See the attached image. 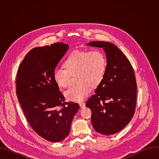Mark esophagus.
Returning <instances> with one entry per match:
<instances>
[{"mask_svg": "<svg viewBox=\"0 0 159 159\" xmlns=\"http://www.w3.org/2000/svg\"><path fill=\"white\" fill-rule=\"evenodd\" d=\"M79 105H80V107L81 108H83V107L85 106V104L84 102H80V103L79 104Z\"/></svg>", "mask_w": 159, "mask_h": 159, "instance_id": "34e87169", "label": "esophagus"}]
</instances>
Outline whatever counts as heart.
<instances>
[{
    "instance_id": "heart-1",
    "label": "heart",
    "mask_w": 159,
    "mask_h": 159,
    "mask_svg": "<svg viewBox=\"0 0 159 159\" xmlns=\"http://www.w3.org/2000/svg\"><path fill=\"white\" fill-rule=\"evenodd\" d=\"M106 65V57L100 50H75L63 61L64 70H54L53 79L58 87L64 89L69 84V76L75 74L78 85L68 89L64 94L69 101L80 102L88 96L90 87H96L101 82Z\"/></svg>"
}]
</instances>
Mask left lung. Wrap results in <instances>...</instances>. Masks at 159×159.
I'll return each instance as SVG.
<instances>
[{"label":"left lung","mask_w":159,"mask_h":159,"mask_svg":"<svg viewBox=\"0 0 159 159\" xmlns=\"http://www.w3.org/2000/svg\"><path fill=\"white\" fill-rule=\"evenodd\" d=\"M87 45L102 48L107 65L102 80L85 106L91 110V123L97 132L115 134L129 123L134 113L137 87L133 67L114 44L91 41Z\"/></svg>","instance_id":"1"}]
</instances>
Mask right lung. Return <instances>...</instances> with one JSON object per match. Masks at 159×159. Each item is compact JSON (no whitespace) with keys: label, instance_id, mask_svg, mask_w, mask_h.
I'll return each mask as SVG.
<instances>
[{"label":"right lung","instance_id":"1","mask_svg":"<svg viewBox=\"0 0 159 159\" xmlns=\"http://www.w3.org/2000/svg\"><path fill=\"white\" fill-rule=\"evenodd\" d=\"M69 48L63 43H55L32 49L17 74L16 94L28 121L40 137L52 142L69 135L79 109L77 103L65 102L53 79L54 70Z\"/></svg>","mask_w":159,"mask_h":159}]
</instances>
